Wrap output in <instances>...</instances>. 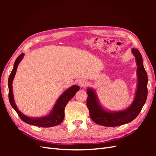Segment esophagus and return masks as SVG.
I'll list each match as a JSON object with an SVG mask.
<instances>
[{
	"mask_svg": "<svg viewBox=\"0 0 156 156\" xmlns=\"http://www.w3.org/2000/svg\"><path fill=\"white\" fill-rule=\"evenodd\" d=\"M87 81H85V80H84V79H81L79 81V85L80 87H85L87 85Z\"/></svg>",
	"mask_w": 156,
	"mask_h": 156,
	"instance_id": "esophagus-1",
	"label": "esophagus"
}]
</instances>
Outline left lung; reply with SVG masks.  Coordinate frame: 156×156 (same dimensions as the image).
Masks as SVG:
<instances>
[{
    "mask_svg": "<svg viewBox=\"0 0 156 156\" xmlns=\"http://www.w3.org/2000/svg\"><path fill=\"white\" fill-rule=\"evenodd\" d=\"M137 65L138 84L135 100L131 105L126 110L109 112L104 111L99 105L96 93L91 88L87 89L88 98L87 105L90 116L95 123L108 127L121 126L133 121L142 110L148 96V76L144 69L143 57L137 49H132Z\"/></svg>",
    "mask_w": 156,
    "mask_h": 156,
    "instance_id": "obj_1",
    "label": "left lung"
}]
</instances>
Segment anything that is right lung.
I'll list each match as a JSON object with an SVG mask.
<instances>
[{
  "label": "right lung",
  "mask_w": 156,
  "mask_h": 156,
  "mask_svg": "<svg viewBox=\"0 0 156 156\" xmlns=\"http://www.w3.org/2000/svg\"><path fill=\"white\" fill-rule=\"evenodd\" d=\"M23 56H24V53H21L16 58L15 62H14L13 68L8 78V98L12 107L14 108V110L17 112V115L20 116V119L27 124H29L34 126L44 127H53L55 126L59 125L60 123H62V122L64 120V108L66 105H67V103L75 95L76 92L79 90V87L77 85H73L72 87H70L69 89H68L66 91H65L62 94V96L58 98V100L56 101V104L53 108V111L51 112V114H49V115L40 118V119H32V118L26 116L25 115L22 114V113L17 109L16 103L14 102L13 94L12 90L13 79L16 75L17 66L23 58Z\"/></svg>",
  "instance_id": "1"
}]
</instances>
